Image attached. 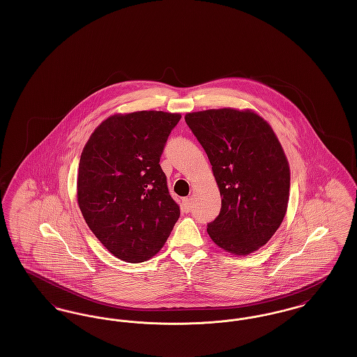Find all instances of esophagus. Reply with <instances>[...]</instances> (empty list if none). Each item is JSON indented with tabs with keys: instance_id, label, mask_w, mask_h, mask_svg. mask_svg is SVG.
<instances>
[{
	"instance_id": "esophagus-1",
	"label": "esophagus",
	"mask_w": 357,
	"mask_h": 357,
	"mask_svg": "<svg viewBox=\"0 0 357 357\" xmlns=\"http://www.w3.org/2000/svg\"><path fill=\"white\" fill-rule=\"evenodd\" d=\"M182 210L185 213H190V210H191V201H190V198H183L182 199Z\"/></svg>"
}]
</instances>
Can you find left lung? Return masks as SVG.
Returning a JSON list of instances; mask_svg holds the SVG:
<instances>
[{"instance_id":"obj_1","label":"left lung","mask_w":357,"mask_h":357,"mask_svg":"<svg viewBox=\"0 0 357 357\" xmlns=\"http://www.w3.org/2000/svg\"><path fill=\"white\" fill-rule=\"evenodd\" d=\"M220 187L221 211L207 233L222 249L249 255L264 246L285 217L288 160L271 126L250 111L231 108L187 114Z\"/></svg>"}]
</instances>
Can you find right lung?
Returning a JSON list of instances; mask_svg holds the SVG:
<instances>
[{
	"label": "right lung",
	"instance_id": "right-lung-1",
	"mask_svg": "<svg viewBox=\"0 0 357 357\" xmlns=\"http://www.w3.org/2000/svg\"><path fill=\"white\" fill-rule=\"evenodd\" d=\"M179 114L115 115L93 131L79 163L77 201L86 225L119 259L156 255L181 215L159 162Z\"/></svg>",
	"mask_w": 357,
	"mask_h": 357
}]
</instances>
